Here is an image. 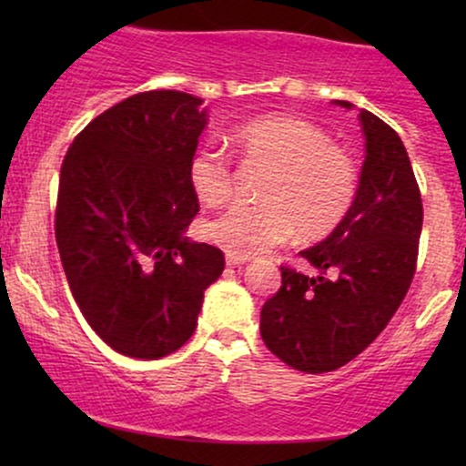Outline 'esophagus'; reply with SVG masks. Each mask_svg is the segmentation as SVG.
<instances>
[{
  "mask_svg": "<svg viewBox=\"0 0 466 466\" xmlns=\"http://www.w3.org/2000/svg\"><path fill=\"white\" fill-rule=\"evenodd\" d=\"M249 260V256H240V254H232V251H228L226 254V263L229 265V267H240V265H245Z\"/></svg>",
  "mask_w": 466,
  "mask_h": 466,
  "instance_id": "34e87169",
  "label": "esophagus"
}]
</instances>
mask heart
<instances>
[{
  "instance_id": "1",
  "label": "heart",
  "mask_w": 466,
  "mask_h": 466,
  "mask_svg": "<svg viewBox=\"0 0 466 466\" xmlns=\"http://www.w3.org/2000/svg\"><path fill=\"white\" fill-rule=\"evenodd\" d=\"M243 164L267 166L256 186L260 201H238L206 223L208 240L251 256L282 243L298 228L302 238H322L344 221L360 190L352 155L329 133L293 116H260L232 131ZM197 199L218 206L237 186L232 159L217 147H199L188 162Z\"/></svg>"
}]
</instances>
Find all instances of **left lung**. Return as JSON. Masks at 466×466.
<instances>
[{"label":"left lung","mask_w":466,"mask_h":466,"mask_svg":"<svg viewBox=\"0 0 466 466\" xmlns=\"http://www.w3.org/2000/svg\"><path fill=\"white\" fill-rule=\"evenodd\" d=\"M360 120L366 159L355 203L329 238L300 251L319 274L282 265V285L260 311L267 349L309 374L337 370L366 350L416 274L422 201L408 151L381 117L363 109Z\"/></svg>","instance_id":"left-lung-1"}]
</instances>
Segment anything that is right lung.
<instances>
[{
	"label": "right lung",
	"mask_w": 466,
	"mask_h": 466,
	"mask_svg": "<svg viewBox=\"0 0 466 466\" xmlns=\"http://www.w3.org/2000/svg\"><path fill=\"white\" fill-rule=\"evenodd\" d=\"M201 98L151 89L94 117L67 148L55 234L80 313L111 349L170 355L197 329L226 256L184 237L199 212L188 162L206 127Z\"/></svg>",
	"instance_id": "obj_1"
}]
</instances>
